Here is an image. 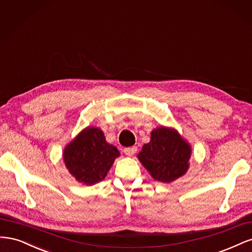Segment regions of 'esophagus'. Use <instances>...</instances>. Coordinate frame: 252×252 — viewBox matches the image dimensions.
<instances>
[{
    "instance_id": "obj_1",
    "label": "esophagus",
    "mask_w": 252,
    "mask_h": 252,
    "mask_svg": "<svg viewBox=\"0 0 252 252\" xmlns=\"http://www.w3.org/2000/svg\"><path fill=\"white\" fill-rule=\"evenodd\" d=\"M136 150H138V148H136V146H132V147H127V148H124V154L128 157H132Z\"/></svg>"
}]
</instances>
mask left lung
Returning <instances> with one entry per match:
<instances>
[{"label": "left lung", "instance_id": "left-lung-1", "mask_svg": "<svg viewBox=\"0 0 252 252\" xmlns=\"http://www.w3.org/2000/svg\"><path fill=\"white\" fill-rule=\"evenodd\" d=\"M190 154V146L177 131L159 127L151 132L138 158L155 180L169 183L187 171Z\"/></svg>", "mask_w": 252, "mask_h": 252}]
</instances>
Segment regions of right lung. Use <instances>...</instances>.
<instances>
[{
  "instance_id": "1",
  "label": "right lung",
  "mask_w": 252,
  "mask_h": 252,
  "mask_svg": "<svg viewBox=\"0 0 252 252\" xmlns=\"http://www.w3.org/2000/svg\"><path fill=\"white\" fill-rule=\"evenodd\" d=\"M119 156L100 129L88 127L65 148L64 162L75 180L93 185L105 179Z\"/></svg>"
}]
</instances>
